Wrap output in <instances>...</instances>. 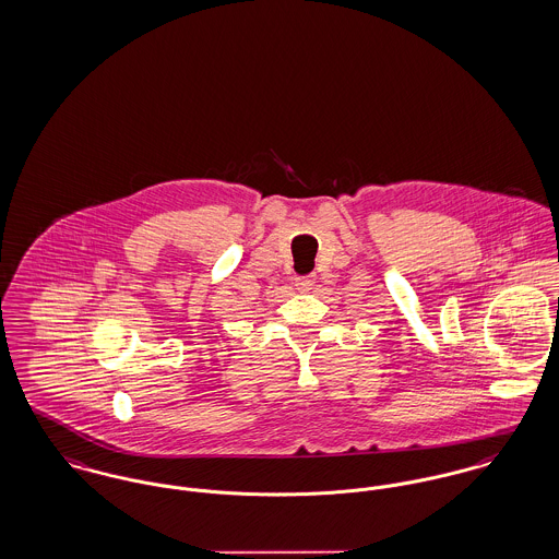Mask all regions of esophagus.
<instances>
[{
	"mask_svg": "<svg viewBox=\"0 0 559 559\" xmlns=\"http://www.w3.org/2000/svg\"><path fill=\"white\" fill-rule=\"evenodd\" d=\"M313 277H296L294 280V286L300 290V293H309L313 288Z\"/></svg>",
	"mask_w": 559,
	"mask_h": 559,
	"instance_id": "34e87169",
	"label": "esophagus"
}]
</instances>
